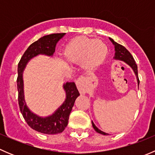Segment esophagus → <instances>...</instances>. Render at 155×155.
I'll return each instance as SVG.
<instances>
[{
	"instance_id": "obj_1",
	"label": "esophagus",
	"mask_w": 155,
	"mask_h": 155,
	"mask_svg": "<svg viewBox=\"0 0 155 155\" xmlns=\"http://www.w3.org/2000/svg\"><path fill=\"white\" fill-rule=\"evenodd\" d=\"M76 86L79 89L80 93L84 94L86 90V86H85V78L84 76H79L76 81Z\"/></svg>"
}]
</instances>
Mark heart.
Instances as JSON below:
<instances>
[{
    "mask_svg": "<svg viewBox=\"0 0 155 155\" xmlns=\"http://www.w3.org/2000/svg\"><path fill=\"white\" fill-rule=\"evenodd\" d=\"M107 52V45L101 40L82 37L69 42L64 48L63 54L70 63L79 64L84 61L85 68L94 69L104 62Z\"/></svg>",
    "mask_w": 155,
    "mask_h": 155,
    "instance_id": "b5f03b06",
    "label": "heart"
}]
</instances>
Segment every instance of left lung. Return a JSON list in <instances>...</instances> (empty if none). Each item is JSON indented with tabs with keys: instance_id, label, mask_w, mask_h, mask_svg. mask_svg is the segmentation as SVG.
Here are the masks:
<instances>
[{
	"instance_id": "left-lung-1",
	"label": "left lung",
	"mask_w": 155,
	"mask_h": 155,
	"mask_svg": "<svg viewBox=\"0 0 155 155\" xmlns=\"http://www.w3.org/2000/svg\"><path fill=\"white\" fill-rule=\"evenodd\" d=\"M109 40H110V41L112 42V43H113L114 46H115V57H114V59L122 61L125 62L127 64L129 65V66L133 69V70H134V73H135L136 75V77H137V83H138V86H139V85H140V80H139V77H138L137 65V64H136L133 56L131 55L130 53L129 52V51H128L125 47H124V46H121V45L117 43L116 42L114 41L112 38H110V37H109ZM92 126H93L94 129L95 130V131H97V132L99 133V134H103V135H109V134H107V133L104 132V131L98 129V128L95 126V124H94L93 121H92Z\"/></svg>"
}]
</instances>
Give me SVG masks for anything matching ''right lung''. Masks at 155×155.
Masks as SVG:
<instances>
[{
  "label": "right lung",
  "mask_w": 155,
  "mask_h": 155,
  "mask_svg": "<svg viewBox=\"0 0 155 155\" xmlns=\"http://www.w3.org/2000/svg\"><path fill=\"white\" fill-rule=\"evenodd\" d=\"M65 35L62 34H51L41 37L33 43L27 48L18 64L17 88L18 92V105L27 124L32 129L45 134H60L68 126L70 114L74 105L75 101L79 96V91L74 82H66L63 87L66 92V99L61 106L51 115L40 117L34 113L26 105L24 95L23 71L28 61L38 54L52 56L58 42Z\"/></svg>",
  "instance_id": "obj_1"
}]
</instances>
